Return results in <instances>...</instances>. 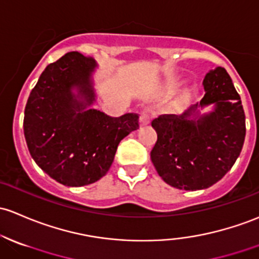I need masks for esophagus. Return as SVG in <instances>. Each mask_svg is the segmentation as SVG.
Here are the masks:
<instances>
[{
    "label": "esophagus",
    "mask_w": 259,
    "mask_h": 259,
    "mask_svg": "<svg viewBox=\"0 0 259 259\" xmlns=\"http://www.w3.org/2000/svg\"><path fill=\"white\" fill-rule=\"evenodd\" d=\"M151 122V115H149V110H143L141 113V126H147Z\"/></svg>",
    "instance_id": "1"
}]
</instances>
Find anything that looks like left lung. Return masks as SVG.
I'll list each match as a JSON object with an SVG mask.
<instances>
[{"label":"left lung","mask_w":259,"mask_h":259,"mask_svg":"<svg viewBox=\"0 0 259 259\" xmlns=\"http://www.w3.org/2000/svg\"><path fill=\"white\" fill-rule=\"evenodd\" d=\"M205 95L180 116L153 119L158 140L151 152L155 170L166 184L180 190L210 188L232 168L242 151L246 117L241 97L221 66L205 76ZM212 106L201 115L197 107Z\"/></svg>","instance_id":"8db88e82"}]
</instances>
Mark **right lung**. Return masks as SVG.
<instances>
[{"mask_svg": "<svg viewBox=\"0 0 259 259\" xmlns=\"http://www.w3.org/2000/svg\"><path fill=\"white\" fill-rule=\"evenodd\" d=\"M96 68L93 58L66 53L44 69L24 110L30 155L66 186L89 185L105 177L119 142L140 127L137 113L110 117L91 107Z\"/></svg>", "mask_w": 259, "mask_h": 259, "instance_id": "1", "label": "right lung"}]
</instances>
